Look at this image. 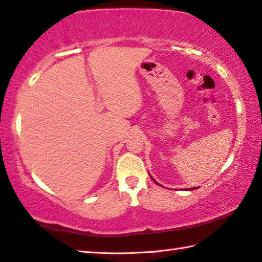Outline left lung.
<instances>
[{
    "label": "left lung",
    "mask_w": 262,
    "mask_h": 262,
    "mask_svg": "<svg viewBox=\"0 0 262 262\" xmlns=\"http://www.w3.org/2000/svg\"><path fill=\"white\" fill-rule=\"evenodd\" d=\"M151 178H152V177H151ZM152 180H154V182H155L156 184H158V183H157V182H156V180H155L154 178H152ZM158 185H159V184H158ZM191 190H194V188H190V191H191Z\"/></svg>",
    "instance_id": "obj_1"
}]
</instances>
